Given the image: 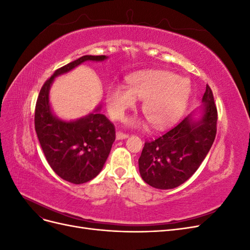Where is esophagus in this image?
Returning a JSON list of instances; mask_svg holds the SVG:
<instances>
[{
	"label": "esophagus",
	"instance_id": "34e87169",
	"mask_svg": "<svg viewBox=\"0 0 250 250\" xmlns=\"http://www.w3.org/2000/svg\"><path fill=\"white\" fill-rule=\"evenodd\" d=\"M116 138L117 140H124V139H127L128 138V134L127 133H124L122 131H118L116 133Z\"/></svg>",
	"mask_w": 250,
	"mask_h": 250
}]
</instances>
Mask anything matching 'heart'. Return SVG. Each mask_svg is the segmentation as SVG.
<instances>
[{
    "mask_svg": "<svg viewBox=\"0 0 250 250\" xmlns=\"http://www.w3.org/2000/svg\"><path fill=\"white\" fill-rule=\"evenodd\" d=\"M127 83L128 87L113 83L107 89V106L112 118H122L134 106L135 98L143 100L142 111L155 129L176 123L185 113L191 87L178 75L164 70L144 71L128 77Z\"/></svg>",
    "mask_w": 250,
    "mask_h": 250,
    "instance_id": "heart-1",
    "label": "heart"
}]
</instances>
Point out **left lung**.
<instances>
[{"instance_id":"left-lung-1","label":"left lung","mask_w":250,"mask_h":250,"mask_svg":"<svg viewBox=\"0 0 250 250\" xmlns=\"http://www.w3.org/2000/svg\"><path fill=\"white\" fill-rule=\"evenodd\" d=\"M201 117L185 118L171 130L147 141L139 158L140 174L149 186L161 190L184 184L197 171L213 145L218 113L213 92L207 84Z\"/></svg>"}]
</instances>
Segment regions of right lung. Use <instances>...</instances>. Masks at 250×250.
<instances>
[{
  "instance_id": "add662e5",
  "label": "right lung",
  "mask_w": 250,
  "mask_h": 250,
  "mask_svg": "<svg viewBox=\"0 0 250 250\" xmlns=\"http://www.w3.org/2000/svg\"><path fill=\"white\" fill-rule=\"evenodd\" d=\"M105 55H84L56 70L44 82L36 101L34 125L43 154L59 177L80 185L95 178L106 162L116 140L115 126L99 110L75 121H63L52 112L49 92L54 79L82 62H103Z\"/></svg>"
}]
</instances>
